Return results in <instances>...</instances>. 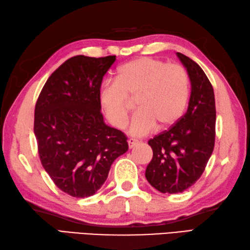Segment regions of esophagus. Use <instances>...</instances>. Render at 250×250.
<instances>
[{"label": "esophagus", "instance_id": "34e87169", "mask_svg": "<svg viewBox=\"0 0 250 250\" xmlns=\"http://www.w3.org/2000/svg\"><path fill=\"white\" fill-rule=\"evenodd\" d=\"M137 145H138V140L132 139V138L128 139V146H129V149H132V147H135Z\"/></svg>", "mask_w": 250, "mask_h": 250}]
</instances>
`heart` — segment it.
<instances>
[{
    "instance_id": "obj_1",
    "label": "heart",
    "mask_w": 250,
    "mask_h": 250,
    "mask_svg": "<svg viewBox=\"0 0 250 250\" xmlns=\"http://www.w3.org/2000/svg\"><path fill=\"white\" fill-rule=\"evenodd\" d=\"M115 81L101 84L99 104L110 123L124 128L129 114V98L137 96V108L129 126V134L141 137L176 124L189 100L190 81L179 64L141 57L116 70Z\"/></svg>"
}]
</instances>
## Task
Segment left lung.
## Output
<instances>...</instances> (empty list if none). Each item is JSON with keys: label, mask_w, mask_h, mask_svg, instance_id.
Instances as JSON below:
<instances>
[{"label": "left lung", "mask_w": 250, "mask_h": 250, "mask_svg": "<svg viewBox=\"0 0 250 250\" xmlns=\"http://www.w3.org/2000/svg\"><path fill=\"white\" fill-rule=\"evenodd\" d=\"M191 83L187 113L169 129L149 140L153 150L146 178L162 193H180L205 170L215 146L216 106L212 86L195 61L177 53Z\"/></svg>", "instance_id": "1"}]
</instances>
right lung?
Segmentation results:
<instances>
[{"mask_svg":"<svg viewBox=\"0 0 250 250\" xmlns=\"http://www.w3.org/2000/svg\"><path fill=\"white\" fill-rule=\"evenodd\" d=\"M115 56H75L49 76L34 111L41 163L61 191L73 197L94 195L112 163L128 150L121 130L101 114L99 87Z\"/></svg>","mask_w":250,"mask_h":250,"instance_id":"obj_1","label":"right lung"}]
</instances>
